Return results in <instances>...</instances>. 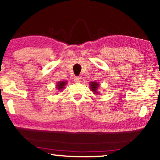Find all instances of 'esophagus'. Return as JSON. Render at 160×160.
<instances>
[{
    "mask_svg": "<svg viewBox=\"0 0 160 160\" xmlns=\"http://www.w3.org/2000/svg\"><path fill=\"white\" fill-rule=\"evenodd\" d=\"M81 79H82V78H81L80 76H77V77L75 78V79L74 80H75V82H80Z\"/></svg>",
    "mask_w": 160,
    "mask_h": 160,
    "instance_id": "esophagus-1",
    "label": "esophagus"
}]
</instances>
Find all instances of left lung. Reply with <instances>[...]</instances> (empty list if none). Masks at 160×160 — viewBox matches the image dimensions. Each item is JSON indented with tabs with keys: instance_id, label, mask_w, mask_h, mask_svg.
Listing matches in <instances>:
<instances>
[{
	"instance_id": "left-lung-1",
	"label": "left lung",
	"mask_w": 160,
	"mask_h": 160,
	"mask_svg": "<svg viewBox=\"0 0 160 160\" xmlns=\"http://www.w3.org/2000/svg\"><path fill=\"white\" fill-rule=\"evenodd\" d=\"M99 84L97 82H91L90 84V89L95 94H98L99 92H98V88Z\"/></svg>"
}]
</instances>
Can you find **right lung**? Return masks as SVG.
<instances>
[{
	"label": "right lung",
	"mask_w": 160,
	"mask_h": 160,
	"mask_svg": "<svg viewBox=\"0 0 160 160\" xmlns=\"http://www.w3.org/2000/svg\"><path fill=\"white\" fill-rule=\"evenodd\" d=\"M66 84H67V81H59V82L57 83V90H62L64 88H65Z\"/></svg>",
	"instance_id": "obj_1"
}]
</instances>
